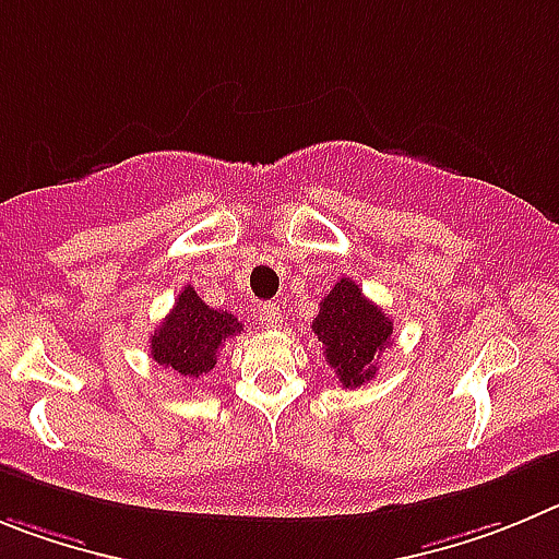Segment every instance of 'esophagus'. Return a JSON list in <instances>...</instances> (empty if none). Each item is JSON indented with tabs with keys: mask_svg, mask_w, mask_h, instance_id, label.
I'll return each instance as SVG.
<instances>
[{
	"mask_svg": "<svg viewBox=\"0 0 559 559\" xmlns=\"http://www.w3.org/2000/svg\"><path fill=\"white\" fill-rule=\"evenodd\" d=\"M253 317L259 320L261 329H278L281 325V311H278V306H273V304L255 306Z\"/></svg>",
	"mask_w": 559,
	"mask_h": 559,
	"instance_id": "1",
	"label": "esophagus"
}]
</instances>
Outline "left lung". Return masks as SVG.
<instances>
[{
	"label": "left lung",
	"mask_w": 559,
	"mask_h": 559,
	"mask_svg": "<svg viewBox=\"0 0 559 559\" xmlns=\"http://www.w3.org/2000/svg\"><path fill=\"white\" fill-rule=\"evenodd\" d=\"M311 331L345 390L373 379L381 350L392 345V320L350 278H340L325 295Z\"/></svg>",
	"instance_id": "8db88e82"
}]
</instances>
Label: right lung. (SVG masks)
<instances>
[{
    "instance_id": "right-lung-1",
    "label": "right lung",
    "mask_w": 559,
    "mask_h": 559,
    "mask_svg": "<svg viewBox=\"0 0 559 559\" xmlns=\"http://www.w3.org/2000/svg\"><path fill=\"white\" fill-rule=\"evenodd\" d=\"M242 334V323L234 314L211 309L200 300L194 286H183L173 311L155 329L150 356L183 379H200L214 370L217 350L230 336Z\"/></svg>"
}]
</instances>
